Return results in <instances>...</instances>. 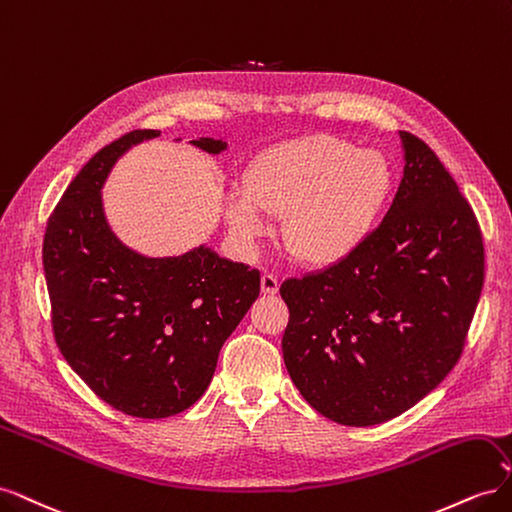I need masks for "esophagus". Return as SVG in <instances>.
<instances>
[{"mask_svg": "<svg viewBox=\"0 0 512 512\" xmlns=\"http://www.w3.org/2000/svg\"><path fill=\"white\" fill-rule=\"evenodd\" d=\"M260 286L265 294H275L277 288H280V280H277V275H273V273H265L260 280Z\"/></svg>", "mask_w": 512, "mask_h": 512, "instance_id": "34e87169", "label": "esophagus"}]
</instances>
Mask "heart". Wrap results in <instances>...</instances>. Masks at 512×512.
<instances>
[{"instance_id":"b5f03b06","label":"heart","mask_w":512,"mask_h":512,"mask_svg":"<svg viewBox=\"0 0 512 512\" xmlns=\"http://www.w3.org/2000/svg\"><path fill=\"white\" fill-rule=\"evenodd\" d=\"M393 181V166L380 151L333 136L299 138L250 162L243 192L228 198V224L243 241H254L267 230L265 213L286 215V252L307 265H333L367 239Z\"/></svg>"}]
</instances>
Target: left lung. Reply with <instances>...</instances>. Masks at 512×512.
I'll list each match as a JSON object with an SVG mask.
<instances>
[{"mask_svg":"<svg viewBox=\"0 0 512 512\" xmlns=\"http://www.w3.org/2000/svg\"><path fill=\"white\" fill-rule=\"evenodd\" d=\"M399 136L404 177L380 226L344 260L280 288L288 374L339 425L391 421L436 389L466 346L485 282L470 203L425 141Z\"/></svg>","mask_w":512,"mask_h":512,"instance_id":"8db88e82","label":"left lung"}]
</instances>
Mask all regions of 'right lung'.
Here are the masks:
<instances>
[{
    "label": "right lung",
    "mask_w": 512,
    "mask_h": 512,
    "mask_svg": "<svg viewBox=\"0 0 512 512\" xmlns=\"http://www.w3.org/2000/svg\"><path fill=\"white\" fill-rule=\"evenodd\" d=\"M132 130L72 179L46 222L42 262L57 348L100 399L138 418L188 410L209 386L218 354L260 294V271L209 247L145 258L108 228L100 188ZM209 153L226 143L192 141Z\"/></svg>",
    "instance_id": "1"
}]
</instances>
